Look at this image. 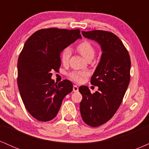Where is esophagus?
Here are the masks:
<instances>
[{
    "label": "esophagus",
    "instance_id": "34e87169",
    "mask_svg": "<svg viewBox=\"0 0 149 149\" xmlns=\"http://www.w3.org/2000/svg\"><path fill=\"white\" fill-rule=\"evenodd\" d=\"M73 92H78V87L77 86V85H73Z\"/></svg>",
    "mask_w": 149,
    "mask_h": 149
}]
</instances>
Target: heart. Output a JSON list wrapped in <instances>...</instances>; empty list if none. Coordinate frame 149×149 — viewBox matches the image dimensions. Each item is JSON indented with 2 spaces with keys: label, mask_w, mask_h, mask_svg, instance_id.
I'll list each match as a JSON object with an SVG mask.
<instances>
[{
  "label": "heart",
  "mask_w": 149,
  "mask_h": 149,
  "mask_svg": "<svg viewBox=\"0 0 149 149\" xmlns=\"http://www.w3.org/2000/svg\"><path fill=\"white\" fill-rule=\"evenodd\" d=\"M77 50L85 58V59L88 60L90 59H92L95 54V49L94 46L90 42L84 40V41L80 42L77 45ZM71 49L69 47L65 48L62 51L61 54V61L63 64H66L69 62L70 56H71ZM89 72L87 71H72L69 73V77L71 80L73 81L80 83L82 80L88 76Z\"/></svg>",
  "instance_id": "obj_1"
}]
</instances>
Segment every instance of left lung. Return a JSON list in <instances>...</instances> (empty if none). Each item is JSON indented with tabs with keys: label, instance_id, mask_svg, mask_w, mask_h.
I'll return each mask as SVG.
<instances>
[{
	"label": "left lung",
	"instance_id": "8db88e82",
	"mask_svg": "<svg viewBox=\"0 0 149 149\" xmlns=\"http://www.w3.org/2000/svg\"><path fill=\"white\" fill-rule=\"evenodd\" d=\"M82 34L98 42L102 51L91 78L98 91L91 94L87 86L79 88L82 118L88 125L98 127L111 118L122 102L130 80V57L123 42L111 32L95 30Z\"/></svg>",
	"mask_w": 149,
	"mask_h": 149
}]
</instances>
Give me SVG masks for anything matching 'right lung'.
<instances>
[{
    "label": "right lung",
    "mask_w": 149,
    "mask_h": 149,
    "mask_svg": "<svg viewBox=\"0 0 149 149\" xmlns=\"http://www.w3.org/2000/svg\"><path fill=\"white\" fill-rule=\"evenodd\" d=\"M78 38L79 29H43L32 34L24 45L17 62L18 88L26 110L38 120L54 118L73 90L70 80L54 83L51 71H58L61 52Z\"/></svg>",
    "instance_id": "add662e5"
}]
</instances>
